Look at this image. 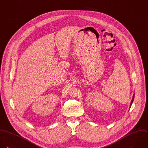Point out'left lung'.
I'll return each instance as SVG.
<instances>
[{
    "label": "left lung",
    "instance_id": "8db88e82",
    "mask_svg": "<svg viewBox=\"0 0 148 148\" xmlns=\"http://www.w3.org/2000/svg\"><path fill=\"white\" fill-rule=\"evenodd\" d=\"M134 95H133V99H132V102H131V104H130V107L132 106V104H133V101H134Z\"/></svg>",
    "mask_w": 148,
    "mask_h": 148
}]
</instances>
